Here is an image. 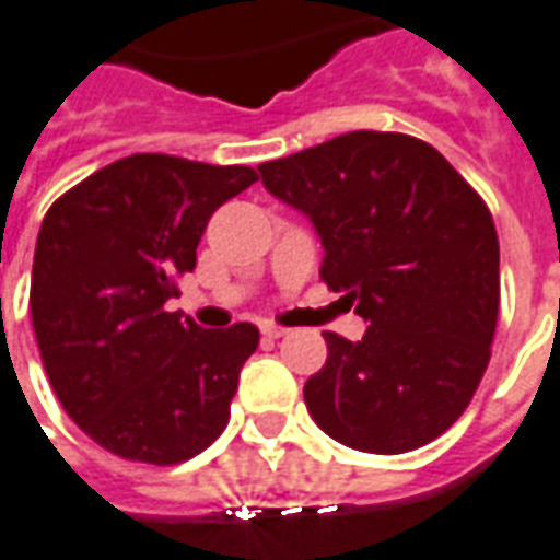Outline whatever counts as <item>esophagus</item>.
Masks as SVG:
<instances>
[{
  "mask_svg": "<svg viewBox=\"0 0 560 560\" xmlns=\"http://www.w3.org/2000/svg\"><path fill=\"white\" fill-rule=\"evenodd\" d=\"M260 334L267 336V339H281V336H288V327H279V324H260Z\"/></svg>",
  "mask_w": 560,
  "mask_h": 560,
  "instance_id": "esophagus-1",
  "label": "esophagus"
}]
</instances>
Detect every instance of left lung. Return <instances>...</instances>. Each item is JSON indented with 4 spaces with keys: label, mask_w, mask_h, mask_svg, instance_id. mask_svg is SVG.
I'll use <instances>...</instances> for the list:
<instances>
[{
    "label": "left lung",
    "mask_w": 560,
    "mask_h": 560,
    "mask_svg": "<svg viewBox=\"0 0 560 560\" xmlns=\"http://www.w3.org/2000/svg\"><path fill=\"white\" fill-rule=\"evenodd\" d=\"M257 170L318 230L324 284L370 320L361 342L324 334L308 416L373 455L436 440L470 406L498 330L500 245L485 199L406 132H346Z\"/></svg>",
    "instance_id": "1"
}]
</instances>
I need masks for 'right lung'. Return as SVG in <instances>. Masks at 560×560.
I'll use <instances>...</instances> for the list:
<instances>
[{
  "instance_id": "add662e5",
  "label": "right lung",
  "mask_w": 560,
  "mask_h": 560,
  "mask_svg": "<svg viewBox=\"0 0 560 560\" xmlns=\"http://www.w3.org/2000/svg\"><path fill=\"white\" fill-rule=\"evenodd\" d=\"M252 166L132 154L66 190L35 242V342L62 409L112 455L172 467L224 433L260 330L166 312L218 206Z\"/></svg>"
}]
</instances>
